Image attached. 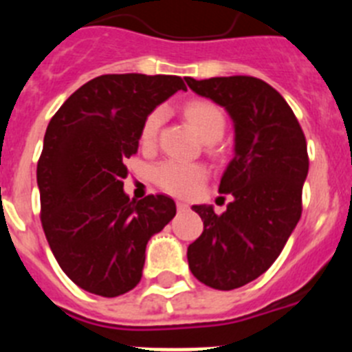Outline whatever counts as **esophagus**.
Here are the masks:
<instances>
[{
	"label": "esophagus",
	"mask_w": 352,
	"mask_h": 352,
	"mask_svg": "<svg viewBox=\"0 0 352 352\" xmlns=\"http://www.w3.org/2000/svg\"><path fill=\"white\" fill-rule=\"evenodd\" d=\"M176 206H178V211H186V210H188V204L183 203V201H178V203H176Z\"/></svg>",
	"instance_id": "34e87169"
}]
</instances>
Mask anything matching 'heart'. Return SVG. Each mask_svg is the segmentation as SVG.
<instances>
[{
  "mask_svg": "<svg viewBox=\"0 0 352 352\" xmlns=\"http://www.w3.org/2000/svg\"><path fill=\"white\" fill-rule=\"evenodd\" d=\"M186 121L190 123L199 133V138L208 144L219 141L226 130V118L219 107L211 102L195 100L185 105ZM164 121V111L157 109L146 118L144 125L141 129V146L151 148L157 141L158 130ZM206 178V170L199 164H188V162L167 160L162 162L155 169V179L164 190L176 195H190L199 188V185Z\"/></svg>",
  "mask_w": 352,
  "mask_h": 352,
  "instance_id": "heart-1",
  "label": "heart"
}]
</instances>
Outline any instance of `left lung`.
I'll use <instances>...</instances> for the list:
<instances>
[{"label":"left lung","instance_id":"left-lung-1","mask_svg":"<svg viewBox=\"0 0 352 352\" xmlns=\"http://www.w3.org/2000/svg\"><path fill=\"white\" fill-rule=\"evenodd\" d=\"M185 80L199 96L226 109L234 126V157L219 186L232 201L222 214L210 204L192 206L204 231L186 250L199 282L231 291L263 275L294 231L309 174L307 141L284 96L264 80L248 76Z\"/></svg>","mask_w":352,"mask_h":352}]
</instances>
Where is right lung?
Instances as JSON below:
<instances>
[{"label": "right lung", "instance_id": "right-lung-1", "mask_svg": "<svg viewBox=\"0 0 352 352\" xmlns=\"http://www.w3.org/2000/svg\"><path fill=\"white\" fill-rule=\"evenodd\" d=\"M186 86L178 76L111 74L80 86L52 116L36 166L42 227L74 284L104 298L141 282L149 238L176 214L167 195L123 190L153 109Z\"/></svg>", "mask_w": 352, "mask_h": 352}]
</instances>
